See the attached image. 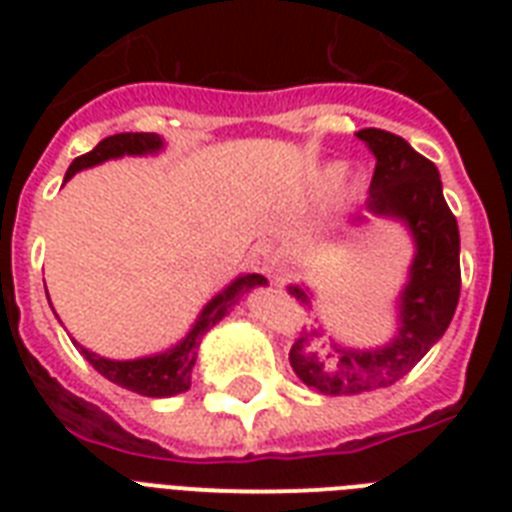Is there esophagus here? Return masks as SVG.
Here are the masks:
<instances>
[{
    "mask_svg": "<svg viewBox=\"0 0 512 512\" xmlns=\"http://www.w3.org/2000/svg\"><path fill=\"white\" fill-rule=\"evenodd\" d=\"M249 263L252 268L260 273H273V263H276V252H273L271 241H260L252 247V255H249Z\"/></svg>",
    "mask_w": 512,
    "mask_h": 512,
    "instance_id": "1",
    "label": "esophagus"
}]
</instances>
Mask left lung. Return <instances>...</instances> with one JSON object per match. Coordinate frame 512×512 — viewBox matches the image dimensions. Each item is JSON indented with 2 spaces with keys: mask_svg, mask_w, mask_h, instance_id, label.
<instances>
[{
  "mask_svg": "<svg viewBox=\"0 0 512 512\" xmlns=\"http://www.w3.org/2000/svg\"><path fill=\"white\" fill-rule=\"evenodd\" d=\"M356 135L377 159L366 209L401 220L412 231L417 255L398 305V335L385 348L350 350L329 342L327 356H319L313 340L324 332H300L289 350V364L308 388L327 396L388 388L412 372L449 327L462 287L460 228L444 199L436 164L393 132L366 127ZM289 295L311 308L308 289L289 287Z\"/></svg>",
  "mask_w": 512,
  "mask_h": 512,
  "instance_id": "obj_1",
  "label": "left lung"
}]
</instances>
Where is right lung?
I'll return each mask as SVG.
<instances>
[{
	"label": "right lung",
	"mask_w": 512,
	"mask_h": 512,
	"mask_svg": "<svg viewBox=\"0 0 512 512\" xmlns=\"http://www.w3.org/2000/svg\"><path fill=\"white\" fill-rule=\"evenodd\" d=\"M159 148H162V138L154 135V132H119V135H111V138L100 140L90 154L76 156L74 162H71V167H68L66 180L71 175H76L79 170H84V167H95V164L106 162V159H116V156L124 154H154ZM257 284H265V279L260 273L239 276V279L233 281L231 287H225L215 300H209V305L201 311L199 321L193 324L191 332L177 342L175 348L167 350V353H159V356L135 358V361H111V358L95 356V353H90L87 348H82L79 342H74V345L82 350V356L87 358L106 380L116 382L119 388H127L132 390V393H140V396L151 398L177 396V393H185V390L191 388V372L193 364H196V356H199L201 337L207 335L209 329L223 319L225 313H228V308H233V305L239 303V297L244 295L247 289L257 287Z\"/></svg>",
	"instance_id": "right-lung-1"
}]
</instances>
